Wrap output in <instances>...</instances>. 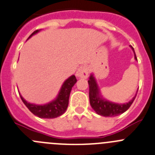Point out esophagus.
I'll list each match as a JSON object with an SVG mask.
<instances>
[{
	"instance_id": "1",
	"label": "esophagus",
	"mask_w": 155,
	"mask_h": 155,
	"mask_svg": "<svg viewBox=\"0 0 155 155\" xmlns=\"http://www.w3.org/2000/svg\"><path fill=\"white\" fill-rule=\"evenodd\" d=\"M89 75V69L86 66H82L79 67L76 73V76L80 79H86Z\"/></svg>"
}]
</instances>
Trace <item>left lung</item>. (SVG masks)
I'll return each instance as SVG.
<instances>
[{"mask_svg":"<svg viewBox=\"0 0 155 155\" xmlns=\"http://www.w3.org/2000/svg\"><path fill=\"white\" fill-rule=\"evenodd\" d=\"M134 54V60H137L136 55L134 53V48L130 46ZM88 83L89 86V102L92 108L98 115L104 117H114L124 113L128 110L134 99L136 97V94L128 102L126 103H115L111 102L102 96L100 89L95 79L93 73H91L89 76ZM138 92V91H137Z\"/></svg>","mask_w":155,"mask_h":155,"instance_id":"obj_1","label":"left lung"}]
</instances>
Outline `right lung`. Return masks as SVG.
Wrapping results in <instances>:
<instances>
[{
    "label": "right lung",
    "mask_w": 155,
    "mask_h": 155,
    "mask_svg": "<svg viewBox=\"0 0 155 155\" xmlns=\"http://www.w3.org/2000/svg\"><path fill=\"white\" fill-rule=\"evenodd\" d=\"M40 30H37L34 31L29 37L28 39L31 38L33 36L39 33ZM76 82H77V79L74 75L69 76L63 82L56 97L53 100L49 102L48 103L42 104V105H37V104L30 103L27 102L23 98L20 92L19 91L18 92L24 105L34 115L41 118H55L63 115L67 109L70 92Z\"/></svg>",
    "instance_id": "obj_1"
}]
</instances>
